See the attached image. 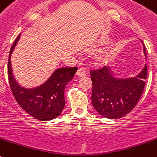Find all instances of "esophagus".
<instances>
[{"instance_id": "obj_1", "label": "esophagus", "mask_w": 157, "mask_h": 157, "mask_svg": "<svg viewBox=\"0 0 157 157\" xmlns=\"http://www.w3.org/2000/svg\"><path fill=\"white\" fill-rule=\"evenodd\" d=\"M85 74H86V71H85V68H83V67L79 68L77 72H76V76H85Z\"/></svg>"}]
</instances>
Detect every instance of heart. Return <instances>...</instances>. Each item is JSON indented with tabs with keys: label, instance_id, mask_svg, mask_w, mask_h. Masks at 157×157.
<instances>
[{
	"label": "heart",
	"instance_id": "heart-1",
	"mask_svg": "<svg viewBox=\"0 0 157 157\" xmlns=\"http://www.w3.org/2000/svg\"><path fill=\"white\" fill-rule=\"evenodd\" d=\"M104 42H101V44H103ZM97 61H98L100 64H106V63L109 61V56L106 55V54H102L101 56H99V57L97 58Z\"/></svg>",
	"mask_w": 157,
	"mask_h": 157
}]
</instances>
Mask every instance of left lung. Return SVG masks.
Returning <instances> with one entry per match:
<instances>
[{"instance_id": "left-lung-1", "label": "left lung", "mask_w": 157, "mask_h": 157, "mask_svg": "<svg viewBox=\"0 0 157 157\" xmlns=\"http://www.w3.org/2000/svg\"><path fill=\"white\" fill-rule=\"evenodd\" d=\"M143 50L146 57L144 44ZM90 75L92 102L96 111L106 118L119 119L129 113L141 97L147 78V65L144 64L143 69L132 77H117L109 66L91 71Z\"/></svg>"}]
</instances>
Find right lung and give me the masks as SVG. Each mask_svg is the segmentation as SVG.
<instances>
[{
    "label": "right lung",
    "instance_id": "right-lung-1",
    "mask_svg": "<svg viewBox=\"0 0 157 157\" xmlns=\"http://www.w3.org/2000/svg\"><path fill=\"white\" fill-rule=\"evenodd\" d=\"M21 34L16 39L9 52L8 76L12 93L19 105L32 117L46 121L58 117L65 105L64 89L73 78L77 67L57 68L42 85L34 88H25L17 81L13 73L11 55Z\"/></svg>",
    "mask_w": 157,
    "mask_h": 157
}]
</instances>
